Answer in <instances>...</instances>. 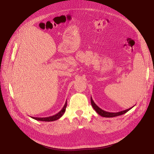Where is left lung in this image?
<instances>
[{"mask_svg": "<svg viewBox=\"0 0 154 154\" xmlns=\"http://www.w3.org/2000/svg\"><path fill=\"white\" fill-rule=\"evenodd\" d=\"M91 105H92V107L94 108V109L96 111V112L99 115H100V116L103 117H117L119 116H121V115L125 114L126 112H127L128 110H130L132 107H134V106H133L132 107H131L130 109H128L127 110L118 112H107V111H105V110H102L99 106H97V105L95 103V102H94V100H92V97H91Z\"/></svg>", "mask_w": 154, "mask_h": 154, "instance_id": "left-lung-1", "label": "left lung"}]
</instances>
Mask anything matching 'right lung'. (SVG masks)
<instances>
[{"mask_svg": "<svg viewBox=\"0 0 154 154\" xmlns=\"http://www.w3.org/2000/svg\"><path fill=\"white\" fill-rule=\"evenodd\" d=\"M66 107H67V102H66V103H65L64 106L63 107L62 110L59 112H58L57 114L54 115V116H52L51 117H42V118L34 117H32L31 118L34 119L35 120H39V121H44V122H52V121H55V120H57L59 119H60L63 115L65 112H66Z\"/></svg>", "mask_w": 154, "mask_h": 154, "instance_id": "add662e5", "label": "right lung"}]
</instances>
